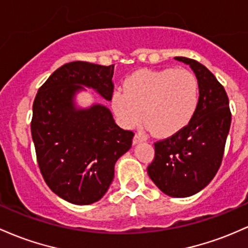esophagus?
Segmentation results:
<instances>
[{"label": "esophagus", "instance_id": "1", "mask_svg": "<svg viewBox=\"0 0 248 248\" xmlns=\"http://www.w3.org/2000/svg\"><path fill=\"white\" fill-rule=\"evenodd\" d=\"M146 138L144 137V136H141L140 133H138V135H136L135 137H133V144H138V143H141V141H145Z\"/></svg>", "mask_w": 248, "mask_h": 248}]
</instances>
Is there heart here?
I'll return each instance as SVG.
<instances>
[{"label":"heart","mask_w":248,"mask_h":248,"mask_svg":"<svg viewBox=\"0 0 248 248\" xmlns=\"http://www.w3.org/2000/svg\"><path fill=\"white\" fill-rule=\"evenodd\" d=\"M199 102L197 77L185 69L139 70L112 96L117 118L125 127L141 119L155 136H171L186 126Z\"/></svg>","instance_id":"heart-1"}]
</instances>
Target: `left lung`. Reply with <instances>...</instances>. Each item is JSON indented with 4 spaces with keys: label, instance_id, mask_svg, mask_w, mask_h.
I'll use <instances>...</instances> for the list:
<instances>
[{
    "label": "left lung",
    "instance_id": "1",
    "mask_svg": "<svg viewBox=\"0 0 248 248\" xmlns=\"http://www.w3.org/2000/svg\"><path fill=\"white\" fill-rule=\"evenodd\" d=\"M196 74L199 102L186 126L155 143V159L147 174L163 193L185 198L210 184L218 172L231 126L226 91L206 66L186 57H174Z\"/></svg>",
    "mask_w": 248,
    "mask_h": 248
}]
</instances>
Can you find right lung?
<instances>
[{
    "mask_svg": "<svg viewBox=\"0 0 248 248\" xmlns=\"http://www.w3.org/2000/svg\"><path fill=\"white\" fill-rule=\"evenodd\" d=\"M113 64L70 62L38 89L32 104L31 136L41 173L50 190L76 205L98 202L109 190L115 164L132 145V131L121 129L105 105L77 108L86 88L111 101Z\"/></svg>",
    "mask_w": 248,
    "mask_h": 248,
    "instance_id": "right-lung-1",
    "label": "right lung"
}]
</instances>
